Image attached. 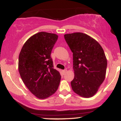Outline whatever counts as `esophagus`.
Instances as JSON below:
<instances>
[{
  "instance_id": "34e87169",
  "label": "esophagus",
  "mask_w": 121,
  "mask_h": 121,
  "mask_svg": "<svg viewBox=\"0 0 121 121\" xmlns=\"http://www.w3.org/2000/svg\"><path fill=\"white\" fill-rule=\"evenodd\" d=\"M66 71H67V70H66V69H64V70H62V73H63V74H65V73L66 72Z\"/></svg>"
}]
</instances>
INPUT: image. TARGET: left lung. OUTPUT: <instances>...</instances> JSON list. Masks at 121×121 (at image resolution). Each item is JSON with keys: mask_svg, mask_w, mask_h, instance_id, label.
I'll return each instance as SVG.
<instances>
[{"mask_svg": "<svg viewBox=\"0 0 121 121\" xmlns=\"http://www.w3.org/2000/svg\"><path fill=\"white\" fill-rule=\"evenodd\" d=\"M64 38L73 53L72 89L81 97L93 96L106 76L107 60L104 50L96 40L83 33L66 34Z\"/></svg>", "mask_w": 121, "mask_h": 121, "instance_id": "1", "label": "left lung"}]
</instances>
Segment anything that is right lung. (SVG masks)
<instances>
[{"label": "right lung", "mask_w": 121, "mask_h": 121, "mask_svg": "<svg viewBox=\"0 0 121 121\" xmlns=\"http://www.w3.org/2000/svg\"><path fill=\"white\" fill-rule=\"evenodd\" d=\"M56 34L41 32L27 40L19 56V72L23 82L39 99L56 92L61 75L53 68L51 52L57 40Z\"/></svg>", "instance_id": "right-lung-1"}]
</instances>
